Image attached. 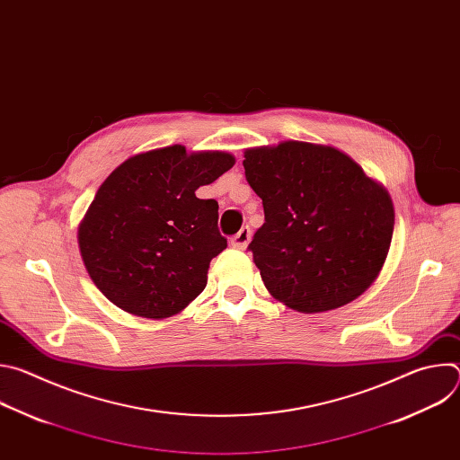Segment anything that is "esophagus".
<instances>
[{"label":"esophagus","instance_id":"34e87169","mask_svg":"<svg viewBox=\"0 0 460 460\" xmlns=\"http://www.w3.org/2000/svg\"><path fill=\"white\" fill-rule=\"evenodd\" d=\"M251 242V229L249 227H242L233 238H231V245L236 249H245Z\"/></svg>","mask_w":460,"mask_h":460}]
</instances>
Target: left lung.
Returning <instances> with one entry per match:
<instances>
[{
  "instance_id": "1",
  "label": "left lung",
  "mask_w": 460,
  "mask_h": 460,
  "mask_svg": "<svg viewBox=\"0 0 460 460\" xmlns=\"http://www.w3.org/2000/svg\"><path fill=\"white\" fill-rule=\"evenodd\" d=\"M266 222L249 249L268 291L300 313L358 298L380 275L395 209L387 189L346 153L298 140L243 151Z\"/></svg>"
}]
</instances>
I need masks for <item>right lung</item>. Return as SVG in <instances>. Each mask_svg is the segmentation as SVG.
<instances>
[{
	"mask_svg": "<svg viewBox=\"0 0 460 460\" xmlns=\"http://www.w3.org/2000/svg\"><path fill=\"white\" fill-rule=\"evenodd\" d=\"M234 162L224 151L169 146L127 158L105 178L80 222L78 245L91 280L114 305L162 320L206 289L227 240L217 200L194 190Z\"/></svg>",
	"mask_w": 460,
	"mask_h": 460,
	"instance_id": "right-lung-1",
	"label": "right lung"
}]
</instances>
